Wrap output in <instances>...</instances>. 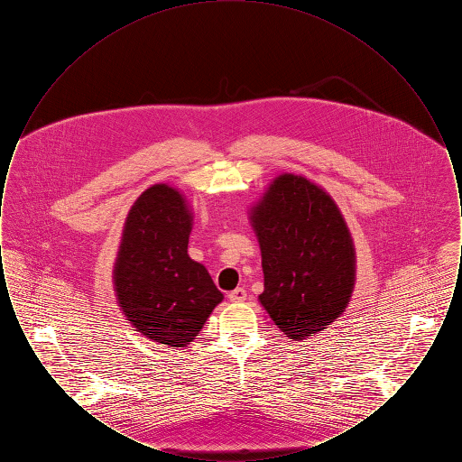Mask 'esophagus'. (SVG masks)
<instances>
[{"label":"esophagus","mask_w":462,"mask_h":462,"mask_svg":"<svg viewBox=\"0 0 462 462\" xmlns=\"http://www.w3.org/2000/svg\"><path fill=\"white\" fill-rule=\"evenodd\" d=\"M245 298H247V292H245V289H242V287H237V289H234L232 292H228V300L234 301V303H241Z\"/></svg>","instance_id":"34e87169"}]
</instances>
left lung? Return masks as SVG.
<instances>
[{"instance_id":"8db88e82","label":"left lung","mask_w":462,"mask_h":462,"mask_svg":"<svg viewBox=\"0 0 462 462\" xmlns=\"http://www.w3.org/2000/svg\"><path fill=\"white\" fill-rule=\"evenodd\" d=\"M262 251L258 296L292 341L326 329L350 305L356 281L352 234L334 199L305 176H275L247 211Z\"/></svg>"}]
</instances>
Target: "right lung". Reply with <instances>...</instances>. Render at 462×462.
Returning a JSON list of instances; mask_svg holds the SVG:
<instances>
[{
	"label": "right lung",
	"instance_id": "1",
	"mask_svg": "<svg viewBox=\"0 0 462 462\" xmlns=\"http://www.w3.org/2000/svg\"><path fill=\"white\" fill-rule=\"evenodd\" d=\"M187 198L155 183L133 202L112 270L117 307L133 330L173 350L190 345L223 294L189 253Z\"/></svg>",
	"mask_w": 462,
	"mask_h": 462
}]
</instances>
